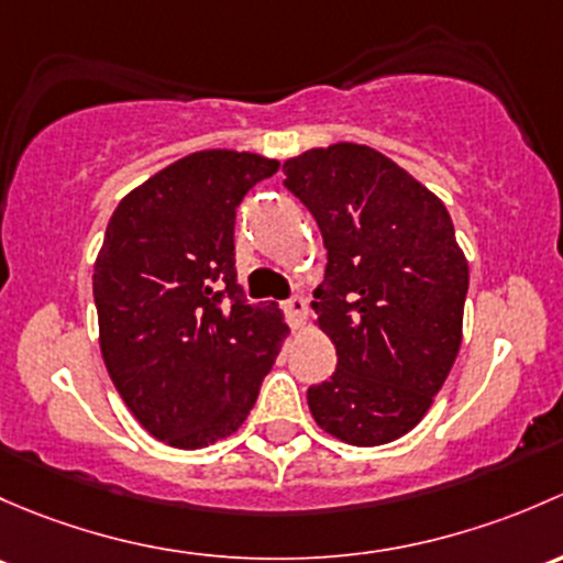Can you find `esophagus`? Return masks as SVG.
<instances>
[{"mask_svg":"<svg viewBox=\"0 0 563 563\" xmlns=\"http://www.w3.org/2000/svg\"><path fill=\"white\" fill-rule=\"evenodd\" d=\"M287 317H289V324H292L295 330H300L306 324V320H309V306H306L303 298H292L287 300Z\"/></svg>","mask_w":563,"mask_h":563,"instance_id":"1","label":"esophagus"}]
</instances>
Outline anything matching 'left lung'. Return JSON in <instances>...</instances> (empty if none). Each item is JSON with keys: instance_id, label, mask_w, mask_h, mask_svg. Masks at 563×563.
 <instances>
[{"instance_id": "obj_1", "label": "left lung", "mask_w": 563, "mask_h": 563, "mask_svg": "<svg viewBox=\"0 0 563 563\" xmlns=\"http://www.w3.org/2000/svg\"><path fill=\"white\" fill-rule=\"evenodd\" d=\"M282 170L328 252L311 309L339 363L306 393L311 417L355 448L396 442L431 409L461 350L468 263L453 219L426 184L363 143L309 148Z\"/></svg>"}]
</instances>
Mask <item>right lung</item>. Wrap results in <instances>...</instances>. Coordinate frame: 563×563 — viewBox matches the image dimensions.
Instances as JSON below:
<instances>
[{
  "instance_id": "obj_1",
  "label": "right lung",
  "mask_w": 563,
  "mask_h": 563,
  "mask_svg": "<svg viewBox=\"0 0 563 563\" xmlns=\"http://www.w3.org/2000/svg\"><path fill=\"white\" fill-rule=\"evenodd\" d=\"M279 162L206 148L121 197L95 260L100 352L159 442L200 450L243 426L289 328L235 284V208Z\"/></svg>"
}]
</instances>
